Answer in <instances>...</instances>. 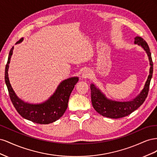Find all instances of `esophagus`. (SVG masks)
<instances>
[{
  "mask_svg": "<svg viewBox=\"0 0 157 157\" xmlns=\"http://www.w3.org/2000/svg\"><path fill=\"white\" fill-rule=\"evenodd\" d=\"M92 76V73L89 69H85L83 71V72L82 73V78L83 79H86L88 78H90V77Z\"/></svg>",
  "mask_w": 157,
  "mask_h": 157,
  "instance_id": "34e87169",
  "label": "esophagus"
}]
</instances>
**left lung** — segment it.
Segmentation results:
<instances>
[{
    "label": "left lung",
    "instance_id": "left-lung-1",
    "mask_svg": "<svg viewBox=\"0 0 157 157\" xmlns=\"http://www.w3.org/2000/svg\"><path fill=\"white\" fill-rule=\"evenodd\" d=\"M134 39V44L140 46L145 51L149 58L151 67L148 78L141 92L131 101H117L109 99L100 89L97 88L94 84H90L92 105L95 110L103 117L111 118H119L128 116L144 103L148 94L150 82L153 72L151 54L149 47L145 40L138 36H137Z\"/></svg>",
    "mask_w": 157,
    "mask_h": 157
}]
</instances>
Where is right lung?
Listing matches in <instances>:
<instances>
[{
  "instance_id": "add662e5",
  "label": "right lung",
  "mask_w": 157,
  "mask_h": 157,
  "mask_svg": "<svg viewBox=\"0 0 157 157\" xmlns=\"http://www.w3.org/2000/svg\"><path fill=\"white\" fill-rule=\"evenodd\" d=\"M23 40V38H21L16 44L20 43ZM13 50V46L9 53L4 78L9 96L14 107L22 117L37 124H48L58 121L63 116L67 108L69 96L75 84L78 81V77H71L61 82L55 92L43 103L33 104L25 102L18 98L13 91L9 80L8 69Z\"/></svg>"
}]
</instances>
